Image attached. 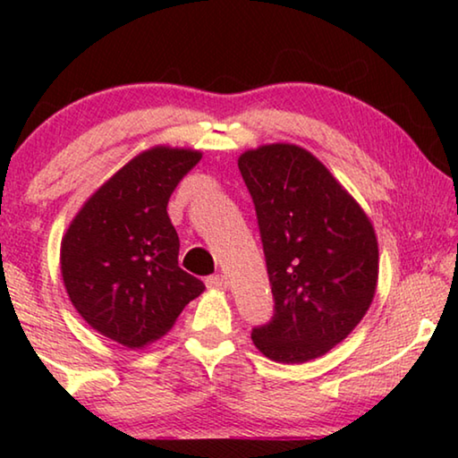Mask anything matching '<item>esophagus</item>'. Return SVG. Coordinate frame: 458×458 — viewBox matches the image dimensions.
<instances>
[{
	"mask_svg": "<svg viewBox=\"0 0 458 458\" xmlns=\"http://www.w3.org/2000/svg\"><path fill=\"white\" fill-rule=\"evenodd\" d=\"M206 284H208V289H216V291L228 289V281H226V276H224V275L208 276V278H206Z\"/></svg>",
	"mask_w": 458,
	"mask_h": 458,
	"instance_id": "esophagus-1",
	"label": "esophagus"
}]
</instances>
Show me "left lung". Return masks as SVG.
<instances>
[{"mask_svg":"<svg viewBox=\"0 0 458 458\" xmlns=\"http://www.w3.org/2000/svg\"><path fill=\"white\" fill-rule=\"evenodd\" d=\"M265 248L275 317L252 329L268 360L305 363L358 327L377 289L376 230L311 151L268 143L238 157Z\"/></svg>","mask_w":458,"mask_h":458,"instance_id":"left-lung-1","label":"left lung"}]
</instances>
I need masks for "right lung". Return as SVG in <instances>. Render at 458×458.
Here are the masks:
<instances>
[{"instance_id": "obj_1", "label": "right lung", "mask_w": 458, "mask_h": 458, "mask_svg": "<svg viewBox=\"0 0 458 458\" xmlns=\"http://www.w3.org/2000/svg\"><path fill=\"white\" fill-rule=\"evenodd\" d=\"M201 151L155 145L113 174L74 216L60 273L76 311L100 335L143 350L174 327L204 283L177 265L167 201Z\"/></svg>"}]
</instances>
